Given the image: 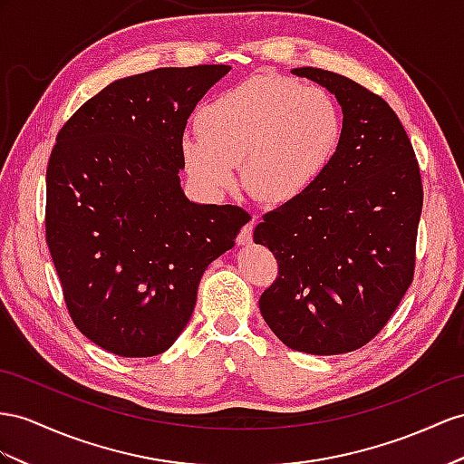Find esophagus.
<instances>
[{"instance_id":"1","label":"esophagus","mask_w":464,"mask_h":464,"mask_svg":"<svg viewBox=\"0 0 464 464\" xmlns=\"http://www.w3.org/2000/svg\"><path fill=\"white\" fill-rule=\"evenodd\" d=\"M255 227H256V219H253V221H248L245 227L241 229V233H239V237H237V241H239V245H248L253 241V231H255Z\"/></svg>"}]
</instances>
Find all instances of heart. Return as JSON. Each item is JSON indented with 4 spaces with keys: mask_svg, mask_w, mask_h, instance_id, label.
I'll list each match as a JSON object with an SVG mask.
<instances>
[{
    "mask_svg": "<svg viewBox=\"0 0 464 464\" xmlns=\"http://www.w3.org/2000/svg\"><path fill=\"white\" fill-rule=\"evenodd\" d=\"M199 135H186L189 176L209 194L241 182L260 204L302 198L334 160L343 133L337 102L324 88L282 76H255L208 102Z\"/></svg>",
    "mask_w": 464,
    "mask_h": 464,
    "instance_id": "obj_1",
    "label": "heart"
}]
</instances>
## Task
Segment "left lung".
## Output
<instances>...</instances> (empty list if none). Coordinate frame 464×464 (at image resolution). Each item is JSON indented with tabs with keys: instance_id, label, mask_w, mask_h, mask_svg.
<instances>
[{
	"instance_id": "obj_1",
	"label": "left lung",
	"mask_w": 464,
	"mask_h": 464,
	"mask_svg": "<svg viewBox=\"0 0 464 464\" xmlns=\"http://www.w3.org/2000/svg\"><path fill=\"white\" fill-rule=\"evenodd\" d=\"M292 72L335 93L343 133L310 192L256 225L255 243L278 263V278L258 305L286 347L351 353L384 329L413 280L420 164L406 129L378 93L322 68Z\"/></svg>"
}]
</instances>
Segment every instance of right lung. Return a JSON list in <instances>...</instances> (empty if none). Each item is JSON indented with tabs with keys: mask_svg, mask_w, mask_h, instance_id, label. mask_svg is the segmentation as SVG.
<instances>
[{
	"mask_svg": "<svg viewBox=\"0 0 464 464\" xmlns=\"http://www.w3.org/2000/svg\"><path fill=\"white\" fill-rule=\"evenodd\" d=\"M227 64L117 80L58 130L46 166L44 233L74 325L127 359L169 349L194 314L211 260L251 216L180 188L182 137Z\"/></svg>",
	"mask_w": 464,
	"mask_h": 464,
	"instance_id": "right-lung-1",
	"label": "right lung"
}]
</instances>
